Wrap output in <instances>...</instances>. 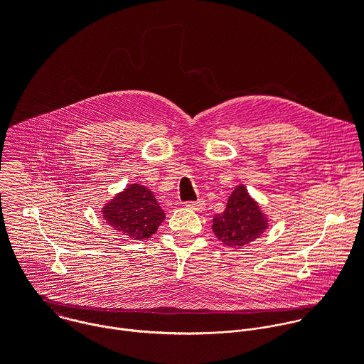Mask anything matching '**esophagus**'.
<instances>
[{
    "instance_id": "obj_1",
    "label": "esophagus",
    "mask_w": 364,
    "mask_h": 364,
    "mask_svg": "<svg viewBox=\"0 0 364 364\" xmlns=\"http://www.w3.org/2000/svg\"><path fill=\"white\" fill-rule=\"evenodd\" d=\"M186 207L190 210H194V212H201L204 210L205 207V203L203 200H197V201H187L186 203Z\"/></svg>"
}]
</instances>
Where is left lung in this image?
<instances>
[{
	"label": "left lung",
	"instance_id": "obj_1",
	"mask_svg": "<svg viewBox=\"0 0 364 364\" xmlns=\"http://www.w3.org/2000/svg\"><path fill=\"white\" fill-rule=\"evenodd\" d=\"M269 226L268 216L247 191L245 184L235 187L226 209L213 218V233L226 246L240 249L261 237Z\"/></svg>",
	"mask_w": 364,
	"mask_h": 364
}]
</instances>
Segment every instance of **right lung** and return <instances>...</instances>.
I'll use <instances>...</instances> for the list:
<instances>
[{
    "mask_svg": "<svg viewBox=\"0 0 364 364\" xmlns=\"http://www.w3.org/2000/svg\"><path fill=\"white\" fill-rule=\"evenodd\" d=\"M103 220L132 240L151 237L164 222L166 213L145 186L129 184L102 205Z\"/></svg>",
    "mask_w": 364,
    "mask_h": 364,
    "instance_id": "right-lung-1",
    "label": "right lung"
}]
</instances>
